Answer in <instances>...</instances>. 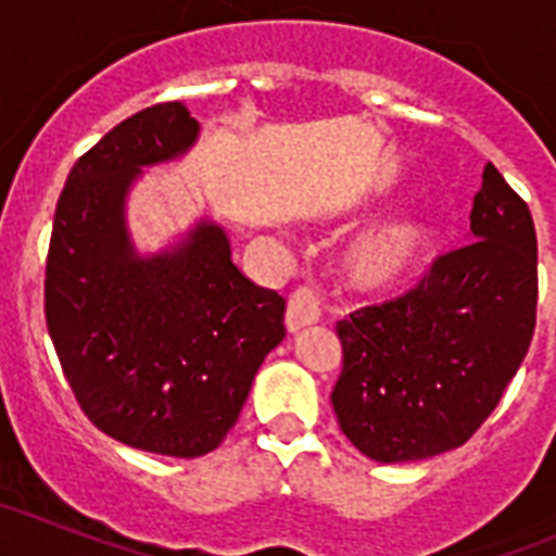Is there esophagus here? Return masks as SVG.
<instances>
[{"label": "esophagus", "mask_w": 556, "mask_h": 556, "mask_svg": "<svg viewBox=\"0 0 556 556\" xmlns=\"http://www.w3.org/2000/svg\"><path fill=\"white\" fill-rule=\"evenodd\" d=\"M320 320V301H317V294L314 289L303 287L298 292L289 294L287 303V331L298 333L301 328L314 326V323Z\"/></svg>", "instance_id": "obj_1"}]
</instances>
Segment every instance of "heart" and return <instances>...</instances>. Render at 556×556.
I'll use <instances>...</instances> for the list:
<instances>
[{"label": "heart", "mask_w": 556, "mask_h": 556, "mask_svg": "<svg viewBox=\"0 0 556 556\" xmlns=\"http://www.w3.org/2000/svg\"><path fill=\"white\" fill-rule=\"evenodd\" d=\"M434 244L437 225L420 214H404L356 236L342 253V273L358 292H392L424 267Z\"/></svg>", "instance_id": "heart-1"}]
</instances>
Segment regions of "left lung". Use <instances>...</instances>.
Here are the masks:
<instances>
[{
    "instance_id": "8db88e82",
    "label": "left lung",
    "mask_w": 556,
    "mask_h": 556,
    "mask_svg": "<svg viewBox=\"0 0 556 556\" xmlns=\"http://www.w3.org/2000/svg\"><path fill=\"white\" fill-rule=\"evenodd\" d=\"M538 317L529 205L493 164L470 211V242L415 289L337 323L339 429L376 462H417L476 434L527 356Z\"/></svg>"
}]
</instances>
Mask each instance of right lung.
<instances>
[{"instance_id": "right-lung-1", "label": "right lung", "mask_w": 556, "mask_h": 556, "mask_svg": "<svg viewBox=\"0 0 556 556\" xmlns=\"http://www.w3.org/2000/svg\"><path fill=\"white\" fill-rule=\"evenodd\" d=\"M198 136L184 102L144 108L105 132L68 172L43 281L49 337L88 420L130 448L180 459L223 443L287 337V301L239 273L223 225L200 219L152 255L132 244V184Z\"/></svg>"}]
</instances>
